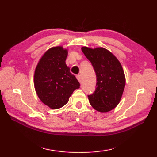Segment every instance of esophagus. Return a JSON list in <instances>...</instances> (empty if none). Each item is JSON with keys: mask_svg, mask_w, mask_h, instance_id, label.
<instances>
[{"mask_svg": "<svg viewBox=\"0 0 157 157\" xmlns=\"http://www.w3.org/2000/svg\"><path fill=\"white\" fill-rule=\"evenodd\" d=\"M76 78H77V79H78V80L79 81V82H81L82 79H81V75H78L76 76Z\"/></svg>", "mask_w": 157, "mask_h": 157, "instance_id": "1", "label": "esophagus"}]
</instances>
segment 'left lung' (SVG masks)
<instances>
[{
	"instance_id": "obj_1",
	"label": "left lung",
	"mask_w": 157,
	"mask_h": 157,
	"mask_svg": "<svg viewBox=\"0 0 157 157\" xmlns=\"http://www.w3.org/2000/svg\"><path fill=\"white\" fill-rule=\"evenodd\" d=\"M94 67L96 75L94 92L88 95L90 103L96 111L106 113L115 109L120 102L125 86L122 66L115 56L106 48H82Z\"/></svg>"
}]
</instances>
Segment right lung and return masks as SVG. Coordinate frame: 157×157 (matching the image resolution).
<instances>
[{"mask_svg": "<svg viewBox=\"0 0 157 157\" xmlns=\"http://www.w3.org/2000/svg\"><path fill=\"white\" fill-rule=\"evenodd\" d=\"M68 51L63 46L48 49L40 59L34 73V87L39 98L52 109L65 105L79 82L65 61Z\"/></svg>", "mask_w": 157, "mask_h": 157, "instance_id": "add662e5", "label": "right lung"}]
</instances>
